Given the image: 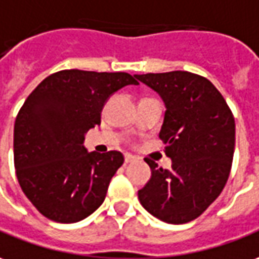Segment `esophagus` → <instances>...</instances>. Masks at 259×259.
Instances as JSON below:
<instances>
[{
    "mask_svg": "<svg viewBox=\"0 0 259 259\" xmlns=\"http://www.w3.org/2000/svg\"><path fill=\"white\" fill-rule=\"evenodd\" d=\"M124 160H125V163H133L137 160V158L134 156V155H130V153H126L125 156H124Z\"/></svg>",
    "mask_w": 259,
    "mask_h": 259,
    "instance_id": "esophagus-1",
    "label": "esophagus"
}]
</instances>
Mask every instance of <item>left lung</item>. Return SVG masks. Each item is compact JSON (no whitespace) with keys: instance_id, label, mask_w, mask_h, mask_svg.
I'll return each mask as SVG.
<instances>
[{"instance_id":"1","label":"left lung","mask_w":259,"mask_h":259,"mask_svg":"<svg viewBox=\"0 0 259 259\" xmlns=\"http://www.w3.org/2000/svg\"><path fill=\"white\" fill-rule=\"evenodd\" d=\"M135 77L165 103L159 138L172 159L170 169L148 160L152 176L138 190V199L162 222H192L227 183L235 145L233 112L213 83L199 74L175 70Z\"/></svg>"}]
</instances>
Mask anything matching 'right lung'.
<instances>
[{
    "mask_svg": "<svg viewBox=\"0 0 259 259\" xmlns=\"http://www.w3.org/2000/svg\"><path fill=\"white\" fill-rule=\"evenodd\" d=\"M140 84L128 73L62 70L28 96L14 126V163L19 186L39 213L56 223H77L106 199L122 153L89 152L85 133L100 125L115 92Z\"/></svg>",
    "mask_w": 259,
    "mask_h": 259,
    "instance_id": "right-lung-1",
    "label": "right lung"
}]
</instances>
